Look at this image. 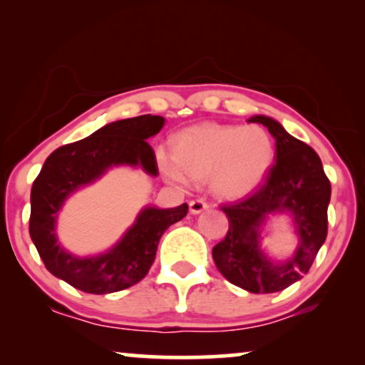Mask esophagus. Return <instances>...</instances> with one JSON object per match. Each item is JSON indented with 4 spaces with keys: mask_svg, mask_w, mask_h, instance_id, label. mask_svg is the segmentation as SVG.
Returning a JSON list of instances; mask_svg holds the SVG:
<instances>
[{
    "mask_svg": "<svg viewBox=\"0 0 365 365\" xmlns=\"http://www.w3.org/2000/svg\"><path fill=\"white\" fill-rule=\"evenodd\" d=\"M207 209V202H204L202 199H194V201L189 202V211L191 214H199Z\"/></svg>",
    "mask_w": 365,
    "mask_h": 365,
    "instance_id": "34e87169",
    "label": "esophagus"
}]
</instances>
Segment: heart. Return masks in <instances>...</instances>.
<instances>
[{"label": "heart", "mask_w": 365, "mask_h": 365, "mask_svg": "<svg viewBox=\"0 0 365 365\" xmlns=\"http://www.w3.org/2000/svg\"><path fill=\"white\" fill-rule=\"evenodd\" d=\"M166 181L189 187L192 179H211L224 197H242L264 181L274 161L271 134L261 126L204 123L174 138V154L156 149Z\"/></svg>", "instance_id": "b5f03b06"}]
</instances>
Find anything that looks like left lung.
<instances>
[{"label":"left lung","instance_id":"8db88e82","mask_svg":"<svg viewBox=\"0 0 365 365\" xmlns=\"http://www.w3.org/2000/svg\"><path fill=\"white\" fill-rule=\"evenodd\" d=\"M276 139V161L266 179L246 199L224 204L229 231L212 247L216 267L234 286L254 294L279 292L302 279L327 237L331 182L321 158L291 136L276 119L252 116ZM289 212L299 236L297 252L286 263H274L260 249V229L267 213Z\"/></svg>","mask_w":365,"mask_h":365}]
</instances>
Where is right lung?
<instances>
[{
    "instance_id": "right-lung-1",
    "label": "right lung",
    "mask_w": 365,
    "mask_h": 365,
    "mask_svg": "<svg viewBox=\"0 0 365 365\" xmlns=\"http://www.w3.org/2000/svg\"><path fill=\"white\" fill-rule=\"evenodd\" d=\"M163 116H144L109 123L81 141L49 154L31 187L29 236L53 276L88 294L118 292L138 284L156 257L163 232L187 214L178 207H144L116 246L93 257L64 251L56 237V217L66 199L113 166L141 168L158 176L156 154L146 139L161 131Z\"/></svg>"
}]
</instances>
